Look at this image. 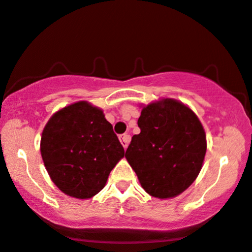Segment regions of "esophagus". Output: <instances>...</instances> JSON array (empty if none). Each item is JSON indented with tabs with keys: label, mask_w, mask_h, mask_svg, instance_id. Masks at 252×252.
<instances>
[{
	"label": "esophagus",
	"mask_w": 252,
	"mask_h": 252,
	"mask_svg": "<svg viewBox=\"0 0 252 252\" xmlns=\"http://www.w3.org/2000/svg\"><path fill=\"white\" fill-rule=\"evenodd\" d=\"M120 141L121 144L123 145V148L126 149V146H128L130 142V136L126 135V133H122V135H120Z\"/></svg>",
	"instance_id": "obj_1"
}]
</instances>
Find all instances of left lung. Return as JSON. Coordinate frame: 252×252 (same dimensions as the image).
Here are the masks:
<instances>
[{
	"label": "left lung",
	"mask_w": 252,
	"mask_h": 252,
	"mask_svg": "<svg viewBox=\"0 0 252 252\" xmlns=\"http://www.w3.org/2000/svg\"><path fill=\"white\" fill-rule=\"evenodd\" d=\"M141 133L133 135L126 158L150 195H179L196 179L205 159L206 133L195 114L164 98L142 109Z\"/></svg>",
	"instance_id": "left-lung-1"
}]
</instances>
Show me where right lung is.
I'll return each instance as SVG.
<instances>
[{
    "mask_svg": "<svg viewBox=\"0 0 252 252\" xmlns=\"http://www.w3.org/2000/svg\"><path fill=\"white\" fill-rule=\"evenodd\" d=\"M40 152L56 186L78 199L100 192L110 171L124 157L123 146L103 111L86 101L51 117L41 133Z\"/></svg>",
    "mask_w": 252,
    "mask_h": 252,
    "instance_id": "add662e5",
    "label": "right lung"
}]
</instances>
